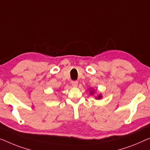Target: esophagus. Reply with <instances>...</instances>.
I'll return each mask as SVG.
<instances>
[{
    "label": "esophagus",
    "instance_id": "1",
    "mask_svg": "<svg viewBox=\"0 0 150 150\" xmlns=\"http://www.w3.org/2000/svg\"><path fill=\"white\" fill-rule=\"evenodd\" d=\"M71 83H72V86L73 87H77L78 85V81H71Z\"/></svg>",
    "mask_w": 150,
    "mask_h": 150
}]
</instances>
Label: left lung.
Returning <instances> with one entry per match:
<instances>
[{"label":"left lung","instance_id":"obj_1","mask_svg":"<svg viewBox=\"0 0 150 150\" xmlns=\"http://www.w3.org/2000/svg\"><path fill=\"white\" fill-rule=\"evenodd\" d=\"M90 93H91V95H92L93 93V90H91V91H90ZM100 98H102V95L101 94H100L99 96H98L96 97V99H100Z\"/></svg>","mask_w":150,"mask_h":150}]
</instances>
